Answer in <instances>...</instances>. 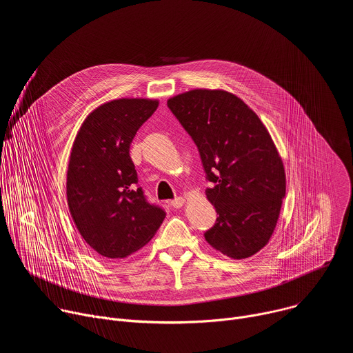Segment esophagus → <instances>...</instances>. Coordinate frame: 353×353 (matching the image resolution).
Segmentation results:
<instances>
[{
  "label": "esophagus",
  "instance_id": "34e87169",
  "mask_svg": "<svg viewBox=\"0 0 353 353\" xmlns=\"http://www.w3.org/2000/svg\"><path fill=\"white\" fill-rule=\"evenodd\" d=\"M184 203H185V198H183V196H177V198H174L173 201H172V207L173 208H176V210H179V208H181L183 205H184Z\"/></svg>",
  "mask_w": 353,
  "mask_h": 353
}]
</instances>
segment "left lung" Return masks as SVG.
Instances as JSON below:
<instances>
[{"label": "left lung", "instance_id": "8db88e82", "mask_svg": "<svg viewBox=\"0 0 353 353\" xmlns=\"http://www.w3.org/2000/svg\"><path fill=\"white\" fill-rule=\"evenodd\" d=\"M168 106L214 183L205 194L218 218L205 240L233 260L254 256L270 241L286 192L268 130L240 97L222 89H192L170 97Z\"/></svg>", "mask_w": 353, "mask_h": 353}]
</instances>
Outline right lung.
Returning <instances> with one entry per match:
<instances>
[{"label": "right lung", "mask_w": 353, "mask_h": 353, "mask_svg": "<svg viewBox=\"0 0 353 353\" xmlns=\"http://www.w3.org/2000/svg\"><path fill=\"white\" fill-rule=\"evenodd\" d=\"M159 106L123 97L96 108L82 123L70 155L67 201L86 244L106 259H125L155 236L166 212L138 184L130 145Z\"/></svg>", "instance_id": "obj_1"}]
</instances>
